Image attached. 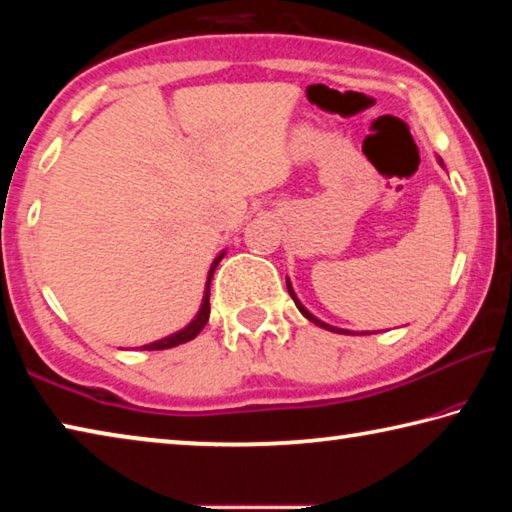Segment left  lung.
I'll list each match as a JSON object with an SVG mask.
<instances>
[{
    "label": "left lung",
    "instance_id": "obj_1",
    "mask_svg": "<svg viewBox=\"0 0 512 512\" xmlns=\"http://www.w3.org/2000/svg\"><path fill=\"white\" fill-rule=\"evenodd\" d=\"M440 164H443V160H438ZM287 289H289V293H291V298H293V302H296V307L300 309V314L305 316V318H309L311 323L314 325H318V327H323V329H329V332H336V334H350V329H341V327H332V325H327V323H323V320H318L314 314H309V311L302 307V302L296 298V291H293V287H291V282H289V277H287Z\"/></svg>",
    "mask_w": 512,
    "mask_h": 512
}]
</instances>
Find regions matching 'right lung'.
I'll return each mask as SVG.
<instances>
[{
  "label": "right lung",
  "instance_id": "add662e5",
  "mask_svg": "<svg viewBox=\"0 0 512 512\" xmlns=\"http://www.w3.org/2000/svg\"><path fill=\"white\" fill-rule=\"evenodd\" d=\"M223 255H225V253H221L219 257H216L214 262H212V266H210V273H207V282H205V293H203L201 309H198V314H196V318L192 320V323L180 329V332H176V334L164 336V339L153 341V343H149V345H142V350H167V348H176V345L192 341V339H196L198 334H201V329L207 325V318H210V282H212L214 268L219 266Z\"/></svg>",
  "mask_w": 512,
  "mask_h": 512
}]
</instances>
